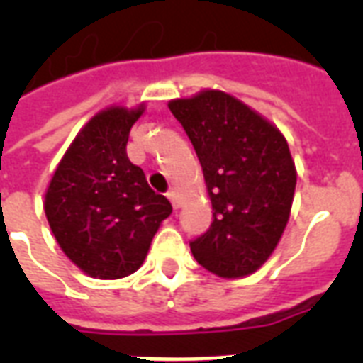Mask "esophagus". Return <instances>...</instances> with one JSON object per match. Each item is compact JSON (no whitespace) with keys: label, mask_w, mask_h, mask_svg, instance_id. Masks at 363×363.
Wrapping results in <instances>:
<instances>
[{"label":"esophagus","mask_w":363,"mask_h":363,"mask_svg":"<svg viewBox=\"0 0 363 363\" xmlns=\"http://www.w3.org/2000/svg\"><path fill=\"white\" fill-rule=\"evenodd\" d=\"M167 198H169L171 205H173V209H179V207H181V199H179L177 192H173V190H171V192L167 194Z\"/></svg>","instance_id":"1"}]
</instances>
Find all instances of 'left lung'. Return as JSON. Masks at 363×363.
<instances>
[{
  "label": "left lung",
  "instance_id": "obj_1",
  "mask_svg": "<svg viewBox=\"0 0 363 363\" xmlns=\"http://www.w3.org/2000/svg\"><path fill=\"white\" fill-rule=\"evenodd\" d=\"M192 141L213 203V222L190 241L194 258L215 275L258 269L275 250L292 209L296 165L281 131L220 90L169 101Z\"/></svg>",
  "mask_w": 363,
  "mask_h": 363
}]
</instances>
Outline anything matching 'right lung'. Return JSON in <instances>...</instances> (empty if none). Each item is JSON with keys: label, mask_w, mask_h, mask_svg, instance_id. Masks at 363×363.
Segmentation results:
<instances>
[{"label": "right lung", "mask_w": 363, "mask_h": 363, "mask_svg": "<svg viewBox=\"0 0 363 363\" xmlns=\"http://www.w3.org/2000/svg\"><path fill=\"white\" fill-rule=\"evenodd\" d=\"M137 109L109 107L88 122L54 171L45 215L65 256L96 279H122L141 267L162 220L165 196L148 186L125 145Z\"/></svg>", "instance_id": "right-lung-1"}]
</instances>
